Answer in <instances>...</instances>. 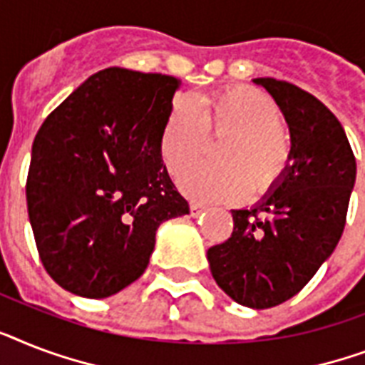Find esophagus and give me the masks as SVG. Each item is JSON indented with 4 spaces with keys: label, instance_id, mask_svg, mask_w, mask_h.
<instances>
[{
    "label": "esophagus",
    "instance_id": "1",
    "mask_svg": "<svg viewBox=\"0 0 365 365\" xmlns=\"http://www.w3.org/2000/svg\"><path fill=\"white\" fill-rule=\"evenodd\" d=\"M204 210H206V208H204L202 204H198V202H191V204H189V212H191L192 217H198V215H200V213H202Z\"/></svg>",
    "mask_w": 365,
    "mask_h": 365
}]
</instances>
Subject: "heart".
Listing matches in <instances>:
<instances>
[{
    "mask_svg": "<svg viewBox=\"0 0 365 365\" xmlns=\"http://www.w3.org/2000/svg\"><path fill=\"white\" fill-rule=\"evenodd\" d=\"M230 138L219 150L223 165H202L182 178L183 191L198 200L234 202L279 182L292 159L283 114L264 91L227 88L191 103L176 99L161 140L168 173L180 176L202 159L210 136Z\"/></svg>",
    "mask_w": 365,
    "mask_h": 365,
    "instance_id": "obj_1",
    "label": "heart"
}]
</instances>
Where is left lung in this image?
I'll list each match as a JSON object with an SVG mask.
<instances>
[{
    "label": "left lung",
    "instance_id": "left-lung-1",
    "mask_svg": "<svg viewBox=\"0 0 365 365\" xmlns=\"http://www.w3.org/2000/svg\"><path fill=\"white\" fill-rule=\"evenodd\" d=\"M289 123L292 163L255 208L232 210L230 238L208 250L215 283L240 306L268 309L298 294L336 250L356 180L341 123L298 86L255 78Z\"/></svg>",
    "mask_w": 365,
    "mask_h": 365
}]
</instances>
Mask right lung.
I'll return each instance as SVG.
<instances>
[{
	"mask_svg": "<svg viewBox=\"0 0 365 365\" xmlns=\"http://www.w3.org/2000/svg\"><path fill=\"white\" fill-rule=\"evenodd\" d=\"M182 80L110 69L48 114L26 198L38 259L61 289L106 298L144 274L163 221L189 213L161 159Z\"/></svg>",
	"mask_w": 365,
	"mask_h": 365,
	"instance_id": "1",
	"label": "right lung"
}]
</instances>
